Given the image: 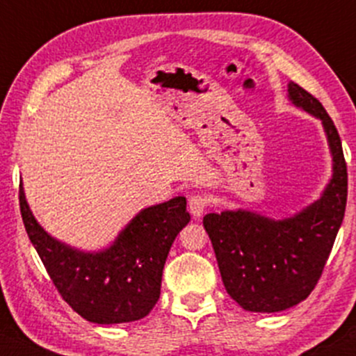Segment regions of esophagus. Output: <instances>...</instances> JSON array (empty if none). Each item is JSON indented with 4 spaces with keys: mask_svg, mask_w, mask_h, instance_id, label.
<instances>
[{
    "mask_svg": "<svg viewBox=\"0 0 356 356\" xmlns=\"http://www.w3.org/2000/svg\"><path fill=\"white\" fill-rule=\"evenodd\" d=\"M187 206H189V213L194 218H199L208 208V197L202 196V194H194V196L189 197V204Z\"/></svg>",
    "mask_w": 356,
    "mask_h": 356,
    "instance_id": "obj_1",
    "label": "esophagus"
}]
</instances>
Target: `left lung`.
Returning a JSON list of instances; mask_svg holds the SVG:
<instances>
[{
	"instance_id": "obj_1",
	"label": "left lung",
	"mask_w": 356,
	"mask_h": 356,
	"mask_svg": "<svg viewBox=\"0 0 356 356\" xmlns=\"http://www.w3.org/2000/svg\"><path fill=\"white\" fill-rule=\"evenodd\" d=\"M289 97L323 121L331 154L333 179L319 201L286 220L250 211L206 214L226 292L243 309L277 312L296 306L314 291L345 216L348 172L333 120L311 92L289 84Z\"/></svg>"
}]
</instances>
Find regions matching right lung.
I'll return each mask as SVG.
<instances>
[{
  "label": "right lung",
  "instance_id": "obj_1",
  "mask_svg": "<svg viewBox=\"0 0 356 356\" xmlns=\"http://www.w3.org/2000/svg\"><path fill=\"white\" fill-rule=\"evenodd\" d=\"M19 211L30 241L62 299L84 319L118 324L142 319L160 298L162 270L175 236L189 222L186 197L143 209L111 247L97 253L74 250L47 235L26 204Z\"/></svg>",
  "mask_w": 356,
  "mask_h": 356
}]
</instances>
